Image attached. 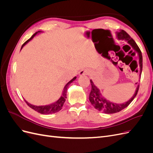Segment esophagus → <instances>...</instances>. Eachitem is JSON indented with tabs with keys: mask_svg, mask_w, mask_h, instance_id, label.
Returning <instances> with one entry per match:
<instances>
[{
	"mask_svg": "<svg viewBox=\"0 0 153 153\" xmlns=\"http://www.w3.org/2000/svg\"><path fill=\"white\" fill-rule=\"evenodd\" d=\"M88 73H89V71H88V70L84 69H82V70H81L80 71L79 75H87Z\"/></svg>",
	"mask_w": 153,
	"mask_h": 153,
	"instance_id": "34e87169",
	"label": "esophagus"
}]
</instances>
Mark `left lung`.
<instances>
[{"label":"left lung","instance_id":"obj_1","mask_svg":"<svg viewBox=\"0 0 153 153\" xmlns=\"http://www.w3.org/2000/svg\"><path fill=\"white\" fill-rule=\"evenodd\" d=\"M117 37L118 39L119 40L126 41L127 42L138 52V56H139V65L140 68L141 75V73L142 71V55L139 47H138V45L135 43V41L131 38V36L124 30H122L119 32H117ZM90 82L91 84V91L89 94L90 102L94 106V107L96 109L101 111V112H103L105 114L117 113L127 107V106L131 103V101L134 100V98H135V96L138 93V89H139V85H138L135 94L133 95L131 99L129 100L127 102L123 104H116L110 102V101L105 99L103 97L101 96L100 90L94 85L92 81L91 80Z\"/></svg>","mask_w":153,"mask_h":153}]
</instances>
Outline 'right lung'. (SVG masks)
Wrapping results in <instances>:
<instances>
[{
  "label": "right lung",
  "instance_id": "add662e5",
  "mask_svg": "<svg viewBox=\"0 0 153 153\" xmlns=\"http://www.w3.org/2000/svg\"><path fill=\"white\" fill-rule=\"evenodd\" d=\"M39 31L36 32L35 34H34L33 35H32L31 36V38L30 39H29L27 41H26L22 45V48L21 49L24 47V46L27 44V43L29 42V41H30L32 38H34V37L36 36V34H37V33L38 32H39ZM76 79V77H74L72 80H71L70 81H69L68 84L65 85V87H64V91H63V92H62V96L60 98V99L57 101L56 102H55L52 104L51 105H46V106H35V105H32L30 103H29L27 101H25V103H27V105H28L29 107H30L31 108H32L33 110H34L35 111H36V112H38L40 114H54V113H56V112H58L59 111L61 110L62 109V107L63 106V105L64 103V102H65L66 101V92H67V88L69 85V84H71V83L74 81Z\"/></svg>",
  "mask_w": 153,
  "mask_h": 153
}]
</instances>
